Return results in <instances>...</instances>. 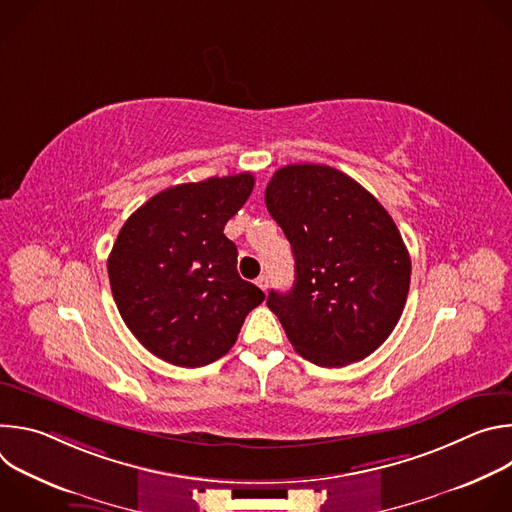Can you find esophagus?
I'll use <instances>...</instances> for the list:
<instances>
[{"label": "esophagus", "instance_id": "obj_1", "mask_svg": "<svg viewBox=\"0 0 512 512\" xmlns=\"http://www.w3.org/2000/svg\"><path fill=\"white\" fill-rule=\"evenodd\" d=\"M255 283H257L263 291H267V287H269V277H267V275H259V277L255 279Z\"/></svg>", "mask_w": 512, "mask_h": 512}]
</instances>
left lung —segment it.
I'll list each match as a JSON object with an SVG mask.
<instances>
[{
	"instance_id": "8db88e82",
	"label": "left lung",
	"mask_w": 512,
	"mask_h": 512,
	"mask_svg": "<svg viewBox=\"0 0 512 512\" xmlns=\"http://www.w3.org/2000/svg\"><path fill=\"white\" fill-rule=\"evenodd\" d=\"M265 204L296 259L294 287L267 296L291 346L328 369L375 352L403 314L411 279L391 214L350 176L320 164L279 168Z\"/></svg>"
}]
</instances>
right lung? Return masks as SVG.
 <instances>
[{
	"label": "right lung",
	"mask_w": 512,
	"mask_h": 512,
	"mask_svg": "<svg viewBox=\"0 0 512 512\" xmlns=\"http://www.w3.org/2000/svg\"><path fill=\"white\" fill-rule=\"evenodd\" d=\"M249 172L166 188L121 227L107 271L113 300L133 336L176 367L225 356L263 291L237 273L225 225L247 202Z\"/></svg>",
	"instance_id": "obj_1"
}]
</instances>
